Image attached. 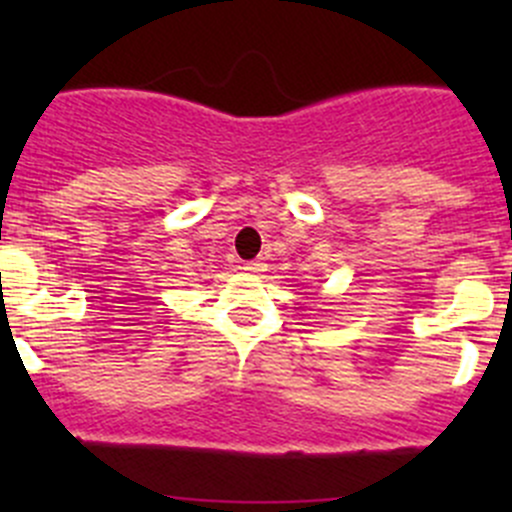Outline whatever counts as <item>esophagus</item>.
Segmentation results:
<instances>
[{
  "mask_svg": "<svg viewBox=\"0 0 512 512\" xmlns=\"http://www.w3.org/2000/svg\"><path fill=\"white\" fill-rule=\"evenodd\" d=\"M242 270H247V272H265L267 265H265V260H260V257H257V260L245 262V267H242Z\"/></svg>",
  "mask_w": 512,
  "mask_h": 512,
  "instance_id": "1",
  "label": "esophagus"
}]
</instances>
